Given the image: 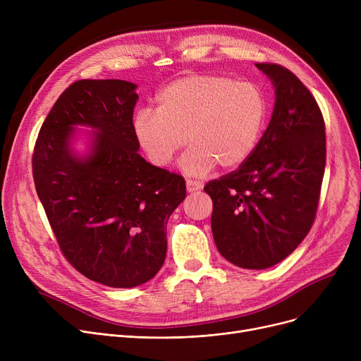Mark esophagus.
Segmentation results:
<instances>
[{"instance_id": "34e87169", "label": "esophagus", "mask_w": 361, "mask_h": 361, "mask_svg": "<svg viewBox=\"0 0 361 361\" xmlns=\"http://www.w3.org/2000/svg\"><path fill=\"white\" fill-rule=\"evenodd\" d=\"M185 187H187V192L188 193H195L197 190H202L203 184L200 181H196V180H187L185 181Z\"/></svg>"}]
</instances>
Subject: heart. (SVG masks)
Listing matches in <instances>:
<instances>
[{"mask_svg": "<svg viewBox=\"0 0 361 361\" xmlns=\"http://www.w3.org/2000/svg\"><path fill=\"white\" fill-rule=\"evenodd\" d=\"M267 116L268 102L257 85L222 74H190L159 90L157 109H137L133 131L157 166L169 165L188 140L181 169L197 177L216 164L230 169L247 161Z\"/></svg>", "mask_w": 361, "mask_h": 361, "instance_id": "heart-1", "label": "heart"}]
</instances>
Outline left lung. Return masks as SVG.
I'll use <instances>...</instances> for the list:
<instances>
[{
	"label": "left lung",
	"mask_w": 361,
	"mask_h": 361,
	"mask_svg": "<svg viewBox=\"0 0 361 361\" xmlns=\"http://www.w3.org/2000/svg\"><path fill=\"white\" fill-rule=\"evenodd\" d=\"M275 89L267 131L234 173L209 181L219 253L243 269H267L290 256L314 221L326 137L309 89L278 64H255Z\"/></svg>",
	"instance_id": "1"
}]
</instances>
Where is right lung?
<instances>
[{
	"instance_id": "obj_1",
	"label": "right lung",
	"mask_w": 361,
	"mask_h": 361,
	"mask_svg": "<svg viewBox=\"0 0 361 361\" xmlns=\"http://www.w3.org/2000/svg\"><path fill=\"white\" fill-rule=\"evenodd\" d=\"M137 85L79 80L45 118L32 158L37 197L66 259L86 278L133 288L166 255V222L185 197L181 176L146 162L133 131ZM88 128L87 149L73 142Z\"/></svg>"
}]
</instances>
